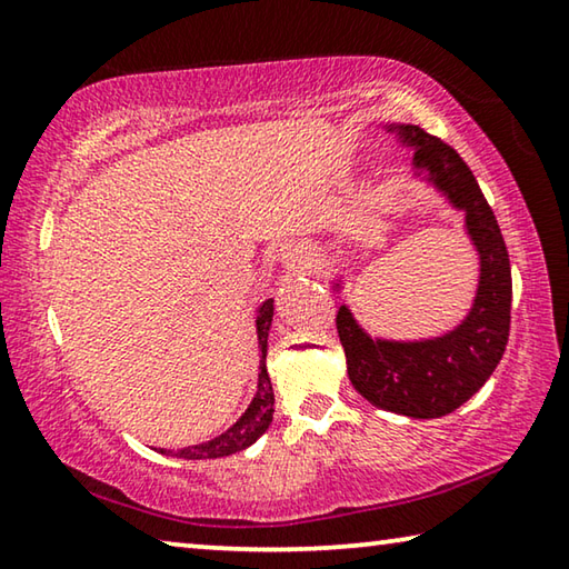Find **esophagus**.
I'll list each match as a JSON object with an SVG mask.
<instances>
[{
    "mask_svg": "<svg viewBox=\"0 0 569 569\" xmlns=\"http://www.w3.org/2000/svg\"><path fill=\"white\" fill-rule=\"evenodd\" d=\"M296 258H298V253H296V250H283V261H288V263H293V261H296Z\"/></svg>",
    "mask_w": 569,
    "mask_h": 569,
    "instance_id": "obj_1",
    "label": "esophagus"
}]
</instances>
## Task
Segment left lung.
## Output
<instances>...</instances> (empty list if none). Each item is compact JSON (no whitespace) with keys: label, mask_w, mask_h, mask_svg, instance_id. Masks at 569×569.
<instances>
[{"label":"left lung","mask_w":569,"mask_h":569,"mask_svg":"<svg viewBox=\"0 0 569 569\" xmlns=\"http://www.w3.org/2000/svg\"><path fill=\"white\" fill-rule=\"evenodd\" d=\"M391 130L413 146V166L429 170V180L467 210L469 236L481 258L477 301L459 329L435 341H373L346 306L336 313V331L349 379L363 399L403 417L435 419L475 397L502 359L512 319V271L495 210L459 152L417 124H393Z\"/></svg>","instance_id":"obj_1"}]
</instances>
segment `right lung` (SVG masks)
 I'll return each mask as SVG.
<instances>
[{"label": "right lung", "instance_id": "add662e5", "mask_svg": "<svg viewBox=\"0 0 569 569\" xmlns=\"http://www.w3.org/2000/svg\"><path fill=\"white\" fill-rule=\"evenodd\" d=\"M271 319H273V301L261 303L258 308V343H261V373H258V393L250 401V407L246 409L243 417H240L233 427H230L226 435H220L210 441H203V445L196 447H186V449H160L162 455L170 457H180V459H218V457H228L236 455V451L246 449L253 445V441L263 435L268 429V423L273 421V387L271 379H268L266 371V346H268V329H271Z\"/></svg>", "mask_w": 569, "mask_h": 569}]
</instances>
